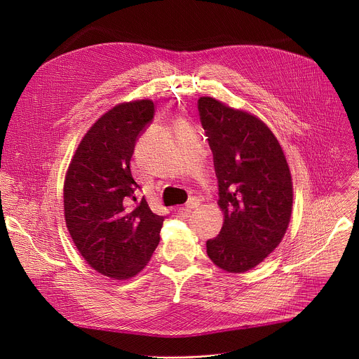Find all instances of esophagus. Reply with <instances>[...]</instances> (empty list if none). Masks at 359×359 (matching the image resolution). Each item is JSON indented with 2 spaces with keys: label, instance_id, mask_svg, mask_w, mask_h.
Returning <instances> with one entry per match:
<instances>
[{
  "label": "esophagus",
  "instance_id": "34e87169",
  "mask_svg": "<svg viewBox=\"0 0 359 359\" xmlns=\"http://www.w3.org/2000/svg\"><path fill=\"white\" fill-rule=\"evenodd\" d=\"M198 204H200V198L196 197V196H193V197H190V198L187 200L186 209H187V210H193V209H196V208L198 206Z\"/></svg>",
  "mask_w": 359,
  "mask_h": 359
}]
</instances>
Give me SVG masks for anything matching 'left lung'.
<instances>
[{"label":"left lung","instance_id":"left-lung-1","mask_svg":"<svg viewBox=\"0 0 359 359\" xmlns=\"http://www.w3.org/2000/svg\"><path fill=\"white\" fill-rule=\"evenodd\" d=\"M201 126L213 151L224 223L208 240V255L229 273L260 264L290 223L292 182L283 149L259 118L203 96Z\"/></svg>","mask_w":359,"mask_h":359}]
</instances>
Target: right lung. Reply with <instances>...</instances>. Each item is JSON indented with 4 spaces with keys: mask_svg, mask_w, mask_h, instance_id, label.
I'll return each instance as SVG.
<instances>
[{
    "mask_svg": "<svg viewBox=\"0 0 359 359\" xmlns=\"http://www.w3.org/2000/svg\"><path fill=\"white\" fill-rule=\"evenodd\" d=\"M155 116L149 99L121 104L83 136L64 184L65 220L82 257L116 280L136 276L159 244L166 216L155 215L130 172L142 133Z\"/></svg>",
    "mask_w": 359,
    "mask_h": 359,
    "instance_id": "obj_1",
    "label": "right lung"
}]
</instances>
